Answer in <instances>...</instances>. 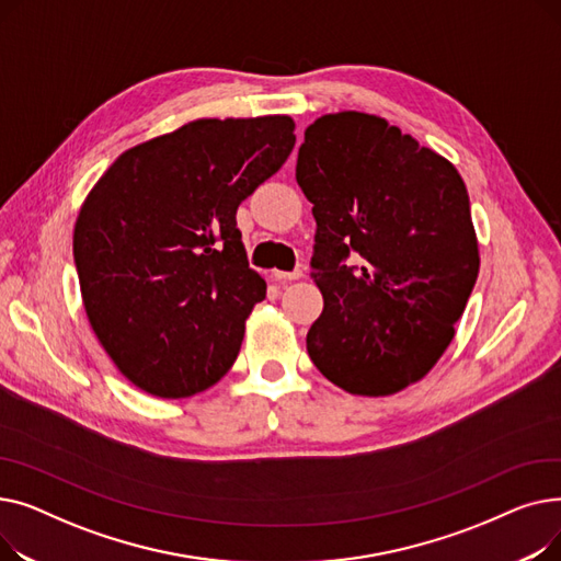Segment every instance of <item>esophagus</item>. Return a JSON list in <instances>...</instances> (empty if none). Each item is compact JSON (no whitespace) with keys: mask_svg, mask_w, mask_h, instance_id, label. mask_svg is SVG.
Instances as JSON below:
<instances>
[{"mask_svg":"<svg viewBox=\"0 0 561 561\" xmlns=\"http://www.w3.org/2000/svg\"><path fill=\"white\" fill-rule=\"evenodd\" d=\"M273 275H275V279H279V282H293V279L305 277V271H302V268H296V271H275Z\"/></svg>","mask_w":561,"mask_h":561,"instance_id":"obj_1","label":"esophagus"}]
</instances>
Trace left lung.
<instances>
[{"label": "left lung", "mask_w": 561, "mask_h": 561, "mask_svg": "<svg viewBox=\"0 0 561 561\" xmlns=\"http://www.w3.org/2000/svg\"><path fill=\"white\" fill-rule=\"evenodd\" d=\"M296 180L313 204L320 318L316 368L355 396H391L423 379L455 336L480 271L457 168L391 127L343 111L305 131ZM358 254V265L346 259Z\"/></svg>", "instance_id": "obj_1"}]
</instances>
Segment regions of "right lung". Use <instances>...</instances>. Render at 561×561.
<instances>
[{"label":"right lung","instance_id":"obj_1","mask_svg":"<svg viewBox=\"0 0 561 561\" xmlns=\"http://www.w3.org/2000/svg\"><path fill=\"white\" fill-rule=\"evenodd\" d=\"M288 115L204 117L140 142L102 174L75 225L91 328L131 385L188 398L239 357L265 298L236 209L296 145Z\"/></svg>","mask_w":561,"mask_h":561}]
</instances>
